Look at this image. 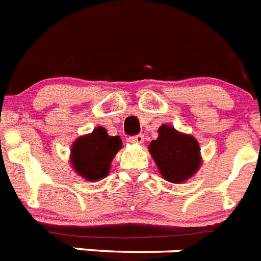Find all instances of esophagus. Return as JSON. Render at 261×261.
Here are the masks:
<instances>
[{
  "instance_id": "34e87169",
  "label": "esophagus",
  "mask_w": 261,
  "mask_h": 261,
  "mask_svg": "<svg viewBox=\"0 0 261 261\" xmlns=\"http://www.w3.org/2000/svg\"><path fill=\"white\" fill-rule=\"evenodd\" d=\"M128 141L130 142V144H142V142H144V135L130 136Z\"/></svg>"
}]
</instances>
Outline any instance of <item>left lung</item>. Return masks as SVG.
Wrapping results in <instances>:
<instances>
[{"mask_svg":"<svg viewBox=\"0 0 261 261\" xmlns=\"http://www.w3.org/2000/svg\"><path fill=\"white\" fill-rule=\"evenodd\" d=\"M160 174L169 182L182 184L198 171L202 164L197 140L190 135L178 132L173 126L158 128L157 140L149 145Z\"/></svg>","mask_w":261,"mask_h":261,"instance_id":"1","label":"left lung"}]
</instances>
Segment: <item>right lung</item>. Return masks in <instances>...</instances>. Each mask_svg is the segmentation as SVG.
I'll return each mask as SVG.
<instances>
[{
    "label": "right lung",
    "instance_id": "1",
    "mask_svg": "<svg viewBox=\"0 0 261 261\" xmlns=\"http://www.w3.org/2000/svg\"><path fill=\"white\" fill-rule=\"evenodd\" d=\"M121 145L119 136H109L106 128L97 126L92 133L82 136L72 144V169L87 181H100L108 175L111 162Z\"/></svg>",
    "mask_w": 261,
    "mask_h": 261
}]
</instances>
